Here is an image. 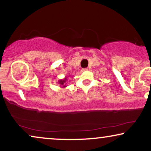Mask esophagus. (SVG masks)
Wrapping results in <instances>:
<instances>
[{
  "label": "esophagus",
  "instance_id": "obj_1",
  "mask_svg": "<svg viewBox=\"0 0 151 151\" xmlns=\"http://www.w3.org/2000/svg\"><path fill=\"white\" fill-rule=\"evenodd\" d=\"M87 70H88V68H84V69H82V71H87Z\"/></svg>",
  "mask_w": 151,
  "mask_h": 151
}]
</instances>
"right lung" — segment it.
Returning <instances> with one entry per match:
<instances>
[{
  "instance_id": "right-lung-1",
  "label": "right lung",
  "mask_w": 151,
  "mask_h": 151,
  "mask_svg": "<svg viewBox=\"0 0 151 151\" xmlns=\"http://www.w3.org/2000/svg\"><path fill=\"white\" fill-rule=\"evenodd\" d=\"M66 80H67V78H65V79H63V80H59V84H60L61 86H63V88L65 87V86H65Z\"/></svg>"
}]
</instances>
